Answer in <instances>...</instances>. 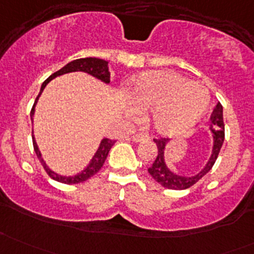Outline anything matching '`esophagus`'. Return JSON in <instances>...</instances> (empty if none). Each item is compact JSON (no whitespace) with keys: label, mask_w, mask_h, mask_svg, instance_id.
Masks as SVG:
<instances>
[{"label":"esophagus","mask_w":254,"mask_h":254,"mask_svg":"<svg viewBox=\"0 0 254 254\" xmlns=\"http://www.w3.org/2000/svg\"><path fill=\"white\" fill-rule=\"evenodd\" d=\"M131 139L134 142H141V141H143V140H147L148 136L147 135H143V134H135V135H132Z\"/></svg>","instance_id":"esophagus-1"}]
</instances>
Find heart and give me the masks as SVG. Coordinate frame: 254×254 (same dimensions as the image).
<instances>
[{"label": "heart", "instance_id": "b5f03b06", "mask_svg": "<svg viewBox=\"0 0 254 254\" xmlns=\"http://www.w3.org/2000/svg\"><path fill=\"white\" fill-rule=\"evenodd\" d=\"M129 98L138 108L151 109L148 122L156 132L176 136L193 129L210 104L207 89L173 71H152L137 78ZM129 106L130 113L137 109Z\"/></svg>", "mask_w": 254, "mask_h": 254}]
</instances>
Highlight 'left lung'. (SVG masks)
I'll return each mask as SVG.
<instances>
[{"label":"left lung","mask_w":254,"mask_h":254,"mask_svg":"<svg viewBox=\"0 0 254 254\" xmlns=\"http://www.w3.org/2000/svg\"><path fill=\"white\" fill-rule=\"evenodd\" d=\"M207 130L211 134V148H210V155L207 157L205 165L203 168L198 171L194 175L184 176L182 173H177L168 167L166 162V150L170 143V139H155L153 141L157 145V156H156L155 162L148 168V173L155 179L157 183L165 188L173 189V190H183L189 188L193 184H195L199 179L209 172L214 166L217 156H219L221 146L225 139V125H224V115H222V106L220 102H217L210 118V125Z\"/></svg>","instance_id":"1"}]
</instances>
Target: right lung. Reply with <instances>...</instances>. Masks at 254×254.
<instances>
[{
  "label": "right lung",
  "instance_id": "1",
  "mask_svg": "<svg viewBox=\"0 0 254 254\" xmlns=\"http://www.w3.org/2000/svg\"><path fill=\"white\" fill-rule=\"evenodd\" d=\"M108 64H109L108 61L102 60V59H97V58L77 59V60L71 61V63L67 64V65L64 66L63 68H60V70L56 71L55 73H53L50 77L47 78L44 82H43L42 87H40L39 94H38V97L35 98L34 106H33L32 112H30V119H32V123H33V118H34L35 106H37V103H38V99H39V97L42 96L43 91H44V88L47 87V84L51 81V79L58 77V76L65 75V73L77 72V71H79V72H86V73H88V75L93 76V77L99 79V81H102L103 83L111 84V82H112L111 81V72H109ZM32 136H33V146H34V151H35V153H37V157L39 158V161L42 162L43 167L45 168V171H47L48 175L50 176L53 179H55V181L60 182V183H65V184L81 183V182L87 181V179L91 178L92 176L96 175V173L101 170L102 166L104 165V161H106V158H107V156H108L109 151H111L112 146L114 145V142H115L114 140L102 139L101 142H99L98 148H97V151L94 152L93 157L89 160V162L87 163V166L81 171V172L76 173V175H73V176H63V175H59V173H56L55 171L51 170V168L47 165V162L44 161V158H43V156H42V152H40V150H39V146H38L37 141H35V137H34V135H33V132H32Z\"/></svg>",
  "mask_w": 254,
  "mask_h": 254
}]
</instances>
